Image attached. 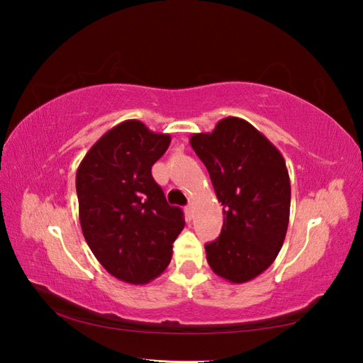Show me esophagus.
<instances>
[{"instance_id": "esophagus-1", "label": "esophagus", "mask_w": 363, "mask_h": 363, "mask_svg": "<svg viewBox=\"0 0 363 363\" xmlns=\"http://www.w3.org/2000/svg\"><path fill=\"white\" fill-rule=\"evenodd\" d=\"M186 213H187V217L189 218H191V215H194V204H189V206H186Z\"/></svg>"}]
</instances>
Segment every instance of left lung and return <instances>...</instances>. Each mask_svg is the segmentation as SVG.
I'll use <instances>...</instances> for the list:
<instances>
[{
	"label": "left lung",
	"mask_w": 363,
	"mask_h": 363,
	"mask_svg": "<svg viewBox=\"0 0 363 363\" xmlns=\"http://www.w3.org/2000/svg\"><path fill=\"white\" fill-rule=\"evenodd\" d=\"M190 145L203 160L218 203L223 228L206 245L213 273L233 284L264 273L279 254L290 217V177L279 150L237 117L212 133L194 134Z\"/></svg>",
	"instance_id": "8db88e82"
}]
</instances>
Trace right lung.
<instances>
[{
    "instance_id": "right-lung-1",
    "label": "right lung",
    "mask_w": 363,
    "mask_h": 363,
    "mask_svg": "<svg viewBox=\"0 0 363 363\" xmlns=\"http://www.w3.org/2000/svg\"><path fill=\"white\" fill-rule=\"evenodd\" d=\"M169 142L168 134L126 120L91 146L76 173L84 238L120 281L142 285L164 273L186 225L151 174Z\"/></svg>"
}]
</instances>
